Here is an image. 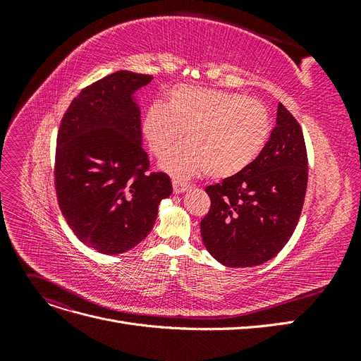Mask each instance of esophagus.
Listing matches in <instances>:
<instances>
[{
    "label": "esophagus",
    "instance_id": "obj_1",
    "mask_svg": "<svg viewBox=\"0 0 361 361\" xmlns=\"http://www.w3.org/2000/svg\"><path fill=\"white\" fill-rule=\"evenodd\" d=\"M171 183H173V191L176 192V194H180V192H183V191L190 190V185H188V183L180 182V180H178V179H173Z\"/></svg>",
    "mask_w": 361,
    "mask_h": 361
}]
</instances>
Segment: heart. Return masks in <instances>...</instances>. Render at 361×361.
<instances>
[{
  "instance_id": "obj_1",
  "label": "heart",
  "mask_w": 361,
  "mask_h": 361,
  "mask_svg": "<svg viewBox=\"0 0 361 361\" xmlns=\"http://www.w3.org/2000/svg\"><path fill=\"white\" fill-rule=\"evenodd\" d=\"M183 130L188 145L173 150L161 166L176 178L209 173L228 179L251 166L267 145L271 117L267 106L241 93L178 85L166 104H152L143 117L150 150L164 157L176 146Z\"/></svg>"
}]
</instances>
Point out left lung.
<instances>
[{"label": "left lung", "mask_w": 361, "mask_h": 361, "mask_svg": "<svg viewBox=\"0 0 361 361\" xmlns=\"http://www.w3.org/2000/svg\"><path fill=\"white\" fill-rule=\"evenodd\" d=\"M277 125L259 157L233 178L206 187L200 221L206 250L231 268L262 265L286 245L307 190V150L300 123L279 104Z\"/></svg>", "instance_id": "1"}]
</instances>
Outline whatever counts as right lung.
<instances>
[{"label": "right lung", "mask_w": 361, "mask_h": 361, "mask_svg": "<svg viewBox=\"0 0 361 361\" xmlns=\"http://www.w3.org/2000/svg\"><path fill=\"white\" fill-rule=\"evenodd\" d=\"M150 75L118 71L73 97L57 134L54 185L64 220L81 243L118 255L149 235L171 194L167 173L150 171L133 94Z\"/></svg>", "instance_id": "right-lung-1"}]
</instances>
